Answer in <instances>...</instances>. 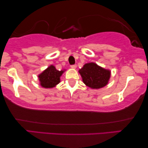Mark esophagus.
<instances>
[{"mask_svg": "<svg viewBox=\"0 0 148 148\" xmlns=\"http://www.w3.org/2000/svg\"><path fill=\"white\" fill-rule=\"evenodd\" d=\"M71 67L72 69H76L77 65H71Z\"/></svg>", "mask_w": 148, "mask_h": 148, "instance_id": "34e87169", "label": "esophagus"}]
</instances>
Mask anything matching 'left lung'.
I'll return each mask as SVG.
<instances>
[{"label":"left lung","mask_w":148,"mask_h":148,"mask_svg":"<svg viewBox=\"0 0 148 148\" xmlns=\"http://www.w3.org/2000/svg\"><path fill=\"white\" fill-rule=\"evenodd\" d=\"M79 73L83 83L93 89H98L107 85L111 76V71L91 62L84 65Z\"/></svg>","instance_id":"left-lung-1"}]
</instances>
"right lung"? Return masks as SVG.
<instances>
[{"label":"right lung","mask_w":148,"mask_h":148,"mask_svg":"<svg viewBox=\"0 0 148 148\" xmlns=\"http://www.w3.org/2000/svg\"><path fill=\"white\" fill-rule=\"evenodd\" d=\"M65 71H58L54 65H50L47 69L38 75L40 86L45 88H51L60 82V77Z\"/></svg>","instance_id":"obj_1"}]
</instances>
